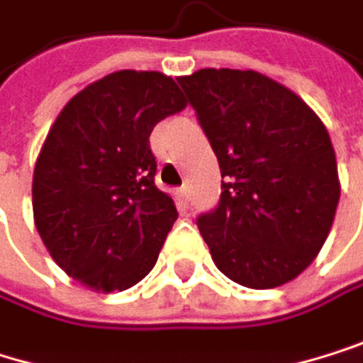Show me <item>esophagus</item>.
<instances>
[{
  "label": "esophagus",
  "mask_w": 363,
  "mask_h": 363,
  "mask_svg": "<svg viewBox=\"0 0 363 363\" xmlns=\"http://www.w3.org/2000/svg\"><path fill=\"white\" fill-rule=\"evenodd\" d=\"M176 200L180 206H187L189 204V187H180L176 189Z\"/></svg>",
  "instance_id": "34e87169"
}]
</instances>
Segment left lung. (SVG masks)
<instances>
[{
	"label": "left lung",
	"instance_id": "8db88e82",
	"mask_svg": "<svg viewBox=\"0 0 363 363\" xmlns=\"http://www.w3.org/2000/svg\"><path fill=\"white\" fill-rule=\"evenodd\" d=\"M221 169V198L198 217L213 262L247 289L295 279L320 252L340 200L320 118L256 70L178 77Z\"/></svg>",
	"mask_w": 363,
	"mask_h": 363
}]
</instances>
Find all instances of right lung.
Instances as JSON below:
<instances>
[{"instance_id": "obj_1", "label": "right lung", "mask_w": 363, "mask_h": 363, "mask_svg": "<svg viewBox=\"0 0 363 363\" xmlns=\"http://www.w3.org/2000/svg\"><path fill=\"white\" fill-rule=\"evenodd\" d=\"M185 107L172 77L118 70L55 118L34 167V221L51 258L84 286L126 291L152 271L178 213L155 185L148 138Z\"/></svg>"}]
</instances>
